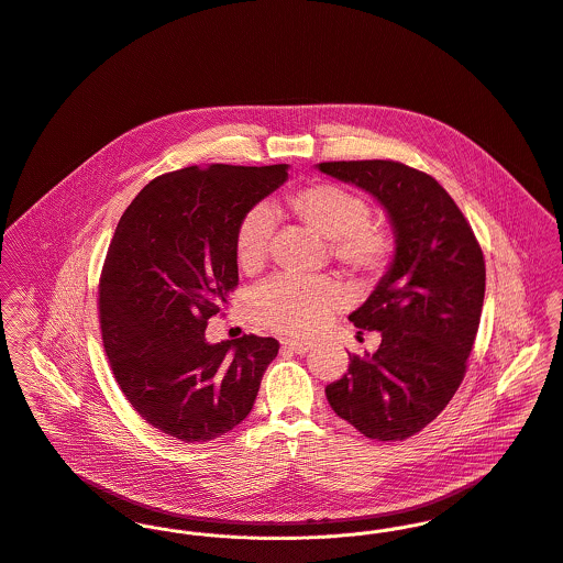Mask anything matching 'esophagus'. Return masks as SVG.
Masks as SVG:
<instances>
[{
	"label": "esophagus",
	"instance_id": "esophagus-1",
	"mask_svg": "<svg viewBox=\"0 0 563 563\" xmlns=\"http://www.w3.org/2000/svg\"><path fill=\"white\" fill-rule=\"evenodd\" d=\"M283 347L285 350H289V352H294V354H307L309 350H311V343H307V341H294V339H285L283 341Z\"/></svg>",
	"mask_w": 563,
	"mask_h": 563
}]
</instances>
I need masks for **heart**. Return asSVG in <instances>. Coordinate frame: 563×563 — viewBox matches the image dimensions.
Returning <instances> with one entry per match:
<instances>
[{
  "label": "heart",
  "instance_id": "1",
  "mask_svg": "<svg viewBox=\"0 0 563 563\" xmlns=\"http://www.w3.org/2000/svg\"><path fill=\"white\" fill-rule=\"evenodd\" d=\"M287 211L312 233L330 240L332 258L356 276L384 272L393 256V235L372 220V205L354 189L311 181L291 189L285 198ZM274 220L265 207H252L235 227V258L242 272L263 267ZM347 302L345 289L328 276H276L252 296V317L258 325L289 334L309 336L321 330Z\"/></svg>",
  "mask_w": 563,
  "mask_h": 563
}]
</instances>
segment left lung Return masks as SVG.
Masks as SVG:
<instances>
[{"mask_svg":"<svg viewBox=\"0 0 563 563\" xmlns=\"http://www.w3.org/2000/svg\"><path fill=\"white\" fill-rule=\"evenodd\" d=\"M321 173L369 191L395 231V256L350 321L379 330L374 356L325 386L330 408L372 440H406L460 388L486 294V261L460 207L434 177L393 159L323 162ZM363 334V332H358Z\"/></svg>","mask_w":563,"mask_h":563,"instance_id":"8db88e82","label":"left lung"}]
</instances>
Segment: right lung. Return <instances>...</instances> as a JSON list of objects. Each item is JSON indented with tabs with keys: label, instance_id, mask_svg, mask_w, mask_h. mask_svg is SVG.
Here are the masks:
<instances>
[{
	"label": "right lung",
	"instance_id": "add662e5",
	"mask_svg": "<svg viewBox=\"0 0 563 563\" xmlns=\"http://www.w3.org/2000/svg\"><path fill=\"white\" fill-rule=\"evenodd\" d=\"M287 164L189 166L153 179L114 231L99 278L103 347L126 401L159 432L209 442L238 428L278 354L272 336L207 343L238 287L235 227Z\"/></svg>",
	"mask_w": 563,
	"mask_h": 563
}]
</instances>
